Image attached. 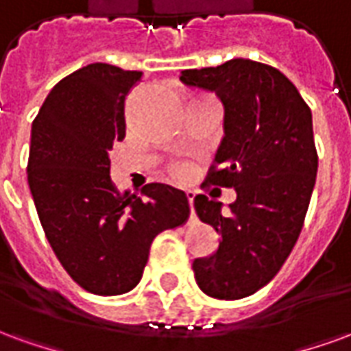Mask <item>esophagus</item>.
<instances>
[{
    "mask_svg": "<svg viewBox=\"0 0 351 351\" xmlns=\"http://www.w3.org/2000/svg\"><path fill=\"white\" fill-rule=\"evenodd\" d=\"M186 197H188V205H190V208H193V199H195V191L188 190V191H186Z\"/></svg>",
    "mask_w": 351,
    "mask_h": 351,
    "instance_id": "34e87169",
    "label": "esophagus"
}]
</instances>
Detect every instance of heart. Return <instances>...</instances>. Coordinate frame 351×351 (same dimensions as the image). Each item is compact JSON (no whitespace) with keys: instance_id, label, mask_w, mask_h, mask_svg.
<instances>
[{"instance_id":"obj_1","label":"heart","mask_w":351,"mask_h":351,"mask_svg":"<svg viewBox=\"0 0 351 351\" xmlns=\"http://www.w3.org/2000/svg\"><path fill=\"white\" fill-rule=\"evenodd\" d=\"M175 173L178 176H182V175H186V167H184V165H178V167H175Z\"/></svg>"}]
</instances>
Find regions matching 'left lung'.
Here are the masks:
<instances>
[{
  "instance_id": "left-lung-1",
  "label": "left lung",
  "mask_w": 351,
  "mask_h": 351,
  "mask_svg": "<svg viewBox=\"0 0 351 351\" xmlns=\"http://www.w3.org/2000/svg\"><path fill=\"white\" fill-rule=\"evenodd\" d=\"M180 80L223 105V137L203 186L235 188L237 199L226 214L220 201L195 195L199 220L221 241L191 267L203 293L235 301L267 286L299 239L317 173L312 112L284 73L244 58L186 69Z\"/></svg>"
}]
</instances>
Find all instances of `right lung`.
Instances as JSON below:
<instances>
[{"mask_svg":"<svg viewBox=\"0 0 351 351\" xmlns=\"http://www.w3.org/2000/svg\"><path fill=\"white\" fill-rule=\"evenodd\" d=\"M141 77L86 65L50 90L32 123L27 184L45 235L67 274L95 295L131 291L156 235L190 216L182 190L152 182L137 195L110 180L108 150L125 137V97Z\"/></svg>","mask_w":351,"mask_h":351,"instance_id":"add662e5","label":"right lung"}]
</instances>
